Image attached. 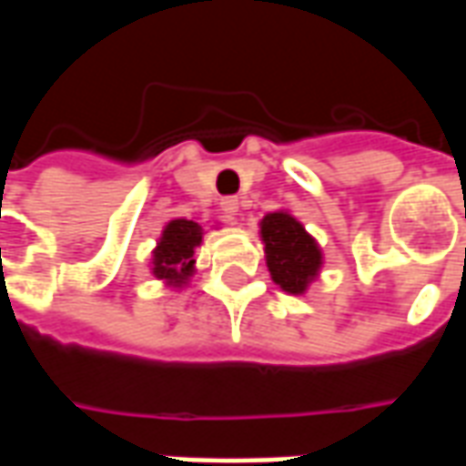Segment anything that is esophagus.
I'll use <instances>...</instances> for the list:
<instances>
[{
    "label": "esophagus",
    "instance_id": "1",
    "mask_svg": "<svg viewBox=\"0 0 466 466\" xmlns=\"http://www.w3.org/2000/svg\"><path fill=\"white\" fill-rule=\"evenodd\" d=\"M219 207H222V214L227 219H234V214L239 212V199L237 197H224Z\"/></svg>",
    "mask_w": 466,
    "mask_h": 466
}]
</instances>
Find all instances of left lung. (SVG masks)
I'll list each match as a JSON object with an SVG mask.
<instances>
[{"instance_id": "left-lung-1", "label": "left lung", "mask_w": 466, "mask_h": 466, "mask_svg": "<svg viewBox=\"0 0 466 466\" xmlns=\"http://www.w3.org/2000/svg\"><path fill=\"white\" fill-rule=\"evenodd\" d=\"M259 237L272 282L294 297L307 294L309 284L322 272L324 254L319 242L287 209L264 214L259 222Z\"/></svg>"}]
</instances>
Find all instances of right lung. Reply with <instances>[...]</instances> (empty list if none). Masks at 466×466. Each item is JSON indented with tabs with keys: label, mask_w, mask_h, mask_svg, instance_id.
Listing matches in <instances>:
<instances>
[{
	"label": "right lung",
	"mask_w": 466,
	"mask_h": 466,
	"mask_svg": "<svg viewBox=\"0 0 466 466\" xmlns=\"http://www.w3.org/2000/svg\"><path fill=\"white\" fill-rule=\"evenodd\" d=\"M202 237L204 229L199 222L184 219V217L169 219L157 239V247L152 249L149 269L154 277L172 289H184L197 272L194 252L202 244Z\"/></svg>",
	"instance_id": "add662e5"
}]
</instances>
